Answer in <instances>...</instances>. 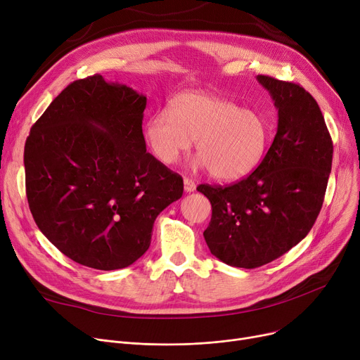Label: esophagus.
Listing matches in <instances>:
<instances>
[{"label":"esophagus","mask_w":360,"mask_h":360,"mask_svg":"<svg viewBox=\"0 0 360 360\" xmlns=\"http://www.w3.org/2000/svg\"><path fill=\"white\" fill-rule=\"evenodd\" d=\"M184 188L186 193H193V191H195V182L190 178H184Z\"/></svg>","instance_id":"obj_1"}]
</instances>
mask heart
I'll return each mask as SVG.
<instances>
[{
  "label": "heart",
  "mask_w": 360,
  "mask_h": 360,
  "mask_svg": "<svg viewBox=\"0 0 360 360\" xmlns=\"http://www.w3.org/2000/svg\"><path fill=\"white\" fill-rule=\"evenodd\" d=\"M273 122L252 108L201 91L182 93L146 122V139L165 165L175 163L195 141L198 165L212 176L233 181L251 174L269 147Z\"/></svg>",
  "instance_id": "b5f03b06"
}]
</instances>
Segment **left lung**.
<instances>
[{
  "mask_svg": "<svg viewBox=\"0 0 360 360\" xmlns=\"http://www.w3.org/2000/svg\"><path fill=\"white\" fill-rule=\"evenodd\" d=\"M257 79L278 110L267 155L232 185L197 186L212 204L207 247L240 269L269 264L308 235L323 207L333 162L331 136L311 93L270 75Z\"/></svg>",
  "mask_w": 360,
  "mask_h": 360,
  "instance_id": "8db88e82",
  "label": "left lung"
}]
</instances>
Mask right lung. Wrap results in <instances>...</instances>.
Returning a JSON list of instances; mask_svg holds the SVG:
<instances>
[{"mask_svg":"<svg viewBox=\"0 0 360 360\" xmlns=\"http://www.w3.org/2000/svg\"><path fill=\"white\" fill-rule=\"evenodd\" d=\"M144 94L101 74L68 84L30 128L26 195L41 232L96 270L131 266L150 247L182 178L146 151Z\"/></svg>","mask_w":360,"mask_h":360,"instance_id":"right-lung-1","label":"right lung"}]
</instances>
